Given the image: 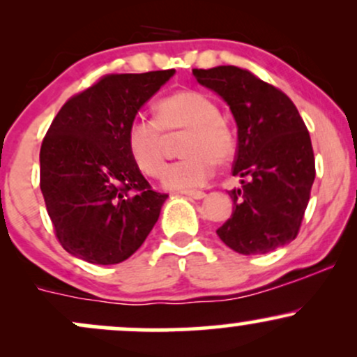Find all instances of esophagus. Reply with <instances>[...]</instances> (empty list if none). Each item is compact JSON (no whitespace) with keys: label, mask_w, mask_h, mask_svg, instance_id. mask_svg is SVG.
<instances>
[{"label":"esophagus","mask_w":357,"mask_h":357,"mask_svg":"<svg viewBox=\"0 0 357 357\" xmlns=\"http://www.w3.org/2000/svg\"><path fill=\"white\" fill-rule=\"evenodd\" d=\"M184 195H186L188 198H192V199H203L204 196H206V192L204 191H186Z\"/></svg>","instance_id":"1"}]
</instances>
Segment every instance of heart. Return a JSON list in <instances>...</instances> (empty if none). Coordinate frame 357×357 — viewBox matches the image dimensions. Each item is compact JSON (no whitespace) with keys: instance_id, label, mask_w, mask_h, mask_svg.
Listing matches in <instances>:
<instances>
[{"instance_id":"b5f03b06","label":"heart","mask_w":357,"mask_h":357,"mask_svg":"<svg viewBox=\"0 0 357 357\" xmlns=\"http://www.w3.org/2000/svg\"><path fill=\"white\" fill-rule=\"evenodd\" d=\"M183 134V159L166 167L162 184L169 190L202 188L215 173V162L228 165L236 153V134L220 116L218 105L198 90H179L154 105V119H134L127 127V149L136 166L147 176L165 167L166 137Z\"/></svg>"}]
</instances>
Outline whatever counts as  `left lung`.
I'll list each match as a JSON object with an SVG mask.
<instances>
[{"instance_id":"1","label":"left lung","mask_w":357,"mask_h":357,"mask_svg":"<svg viewBox=\"0 0 357 357\" xmlns=\"http://www.w3.org/2000/svg\"><path fill=\"white\" fill-rule=\"evenodd\" d=\"M192 75L223 97L238 126L231 173L243 179L241 188L228 191L231 218L216 233L241 255L284 247L301 231L315 179L312 142L301 114L280 89L247 68H192Z\"/></svg>"}]
</instances>
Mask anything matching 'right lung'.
I'll return each instance as SVG.
<instances>
[{"label": "right lung", "mask_w": 357, "mask_h": 357, "mask_svg": "<svg viewBox=\"0 0 357 357\" xmlns=\"http://www.w3.org/2000/svg\"><path fill=\"white\" fill-rule=\"evenodd\" d=\"M171 70L109 73L63 104L40 149V190L59 243L89 264H121L144 243L167 195L127 149L137 110Z\"/></svg>", "instance_id": "obj_1"}]
</instances>
